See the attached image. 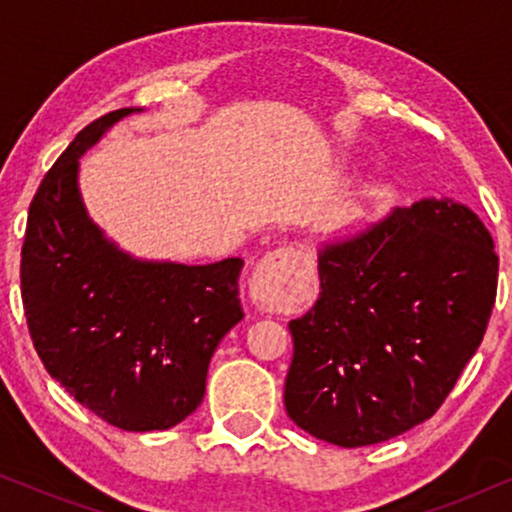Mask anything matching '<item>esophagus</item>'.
Returning <instances> with one entry per match:
<instances>
[{"instance_id": "obj_1", "label": "esophagus", "mask_w": 512, "mask_h": 512, "mask_svg": "<svg viewBox=\"0 0 512 512\" xmlns=\"http://www.w3.org/2000/svg\"><path fill=\"white\" fill-rule=\"evenodd\" d=\"M307 254L300 249L284 247L265 254L251 275V298L261 310L279 312L293 300L296 284L307 268Z\"/></svg>"}]
</instances>
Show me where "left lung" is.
Returning <instances> with one entry per match:
<instances>
[{"label":"left lung","instance_id":"left-lung-1","mask_svg":"<svg viewBox=\"0 0 512 512\" xmlns=\"http://www.w3.org/2000/svg\"><path fill=\"white\" fill-rule=\"evenodd\" d=\"M496 277L492 235L452 198L398 207L321 244L319 300L289 324V417L340 447L426 422L480 347Z\"/></svg>","mask_w":512,"mask_h":512}]
</instances>
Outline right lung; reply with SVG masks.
<instances>
[{
  "label": "right lung",
  "instance_id": "add662e5",
  "mask_svg": "<svg viewBox=\"0 0 512 512\" xmlns=\"http://www.w3.org/2000/svg\"><path fill=\"white\" fill-rule=\"evenodd\" d=\"M137 111L86 125L46 172L27 216L20 291L34 349L69 396L123 431H165L202 403L214 349L244 317V261H142L90 219L79 158Z\"/></svg>",
  "mask_w": 512,
  "mask_h": 512
}]
</instances>
